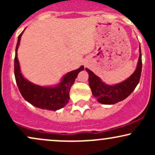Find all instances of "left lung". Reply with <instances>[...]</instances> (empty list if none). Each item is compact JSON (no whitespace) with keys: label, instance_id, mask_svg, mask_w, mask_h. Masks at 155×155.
<instances>
[{"label":"left lung","instance_id":"obj_1","mask_svg":"<svg viewBox=\"0 0 155 155\" xmlns=\"http://www.w3.org/2000/svg\"><path fill=\"white\" fill-rule=\"evenodd\" d=\"M139 58L135 72L127 79L116 85H108L101 81L90 69L86 68L89 74V85L92 95L103 104H115L127 98L132 93L140 81L142 70L141 51L139 47Z\"/></svg>","mask_w":155,"mask_h":155}]
</instances>
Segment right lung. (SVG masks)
Segmentation results:
<instances>
[{
  "instance_id": "add662e5",
  "label": "right lung",
  "mask_w": 155,
  "mask_h": 155,
  "mask_svg": "<svg viewBox=\"0 0 155 155\" xmlns=\"http://www.w3.org/2000/svg\"><path fill=\"white\" fill-rule=\"evenodd\" d=\"M23 31L18 36L15 58V79L21 95L25 100L35 107L51 111H56L62 108L68 103L71 87L75 81L78 74L84 69V66H81L79 68L65 74L61 82L54 87H41L31 83L25 79L21 74L19 60L17 58V49Z\"/></svg>"
}]
</instances>
